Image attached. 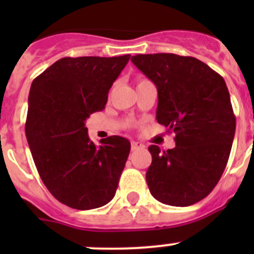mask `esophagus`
Segmentation results:
<instances>
[{
	"mask_svg": "<svg viewBox=\"0 0 254 254\" xmlns=\"http://www.w3.org/2000/svg\"><path fill=\"white\" fill-rule=\"evenodd\" d=\"M145 147V145L139 141H131V150L135 151V150H139V148H143Z\"/></svg>",
	"mask_w": 254,
	"mask_h": 254,
	"instance_id": "esophagus-1",
	"label": "esophagus"
}]
</instances>
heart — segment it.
I'll list each match as a JSON object with an SVG mask.
<instances>
[{
	"label": "heart",
	"mask_w": 254,
	"mask_h": 254,
	"mask_svg": "<svg viewBox=\"0 0 254 254\" xmlns=\"http://www.w3.org/2000/svg\"><path fill=\"white\" fill-rule=\"evenodd\" d=\"M142 81H146V79H142ZM142 81H140V82H142ZM140 82H139V83H140Z\"/></svg>",
	"instance_id": "b5f03b06"
}]
</instances>
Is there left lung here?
I'll return each instance as SVG.
<instances>
[{"mask_svg":"<svg viewBox=\"0 0 254 254\" xmlns=\"http://www.w3.org/2000/svg\"><path fill=\"white\" fill-rule=\"evenodd\" d=\"M131 61L157 87V122L176 132L172 150L148 147V189L167 205H193L215 188L231 152L236 118L226 83L191 56L140 54Z\"/></svg>","mask_w":254,"mask_h":254,"instance_id":"1","label":"left lung"}]
</instances>
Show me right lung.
I'll list each match as a JSON object with an SVG mask.
<instances>
[{"label": "right lung", "instance_id": "add662e5", "mask_svg": "<svg viewBox=\"0 0 254 254\" xmlns=\"http://www.w3.org/2000/svg\"><path fill=\"white\" fill-rule=\"evenodd\" d=\"M129 59L63 58L30 87L25 136L35 167L48 190L72 209L101 207L115 195L129 140L109 136L96 146L84 123L104 109L113 82Z\"/></svg>", "mask_w": 254, "mask_h": 254}]
</instances>
